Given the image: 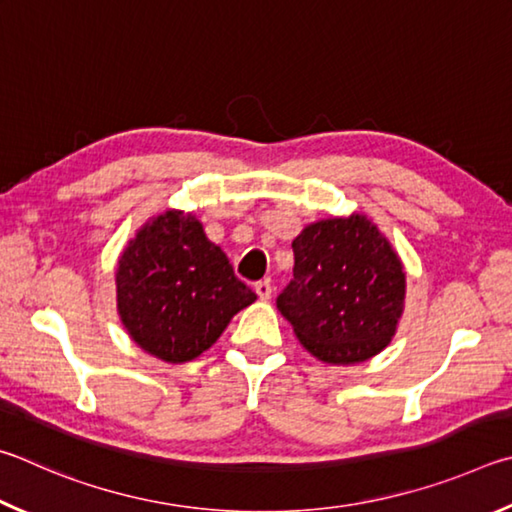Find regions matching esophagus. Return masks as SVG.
I'll return each instance as SVG.
<instances>
[{
  "label": "esophagus",
  "instance_id": "34e87169",
  "mask_svg": "<svg viewBox=\"0 0 512 512\" xmlns=\"http://www.w3.org/2000/svg\"><path fill=\"white\" fill-rule=\"evenodd\" d=\"M254 290H256V294H258V299H263V301H267L272 297V283L270 281H258V283H254Z\"/></svg>",
  "mask_w": 512,
  "mask_h": 512
}]
</instances>
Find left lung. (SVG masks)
<instances>
[{
	"label": "left lung",
	"mask_w": 512,
	"mask_h": 512,
	"mask_svg": "<svg viewBox=\"0 0 512 512\" xmlns=\"http://www.w3.org/2000/svg\"><path fill=\"white\" fill-rule=\"evenodd\" d=\"M294 279L276 306L308 353L326 364H357L396 335L405 310V267L366 218L308 224L292 242Z\"/></svg>",
	"instance_id": "obj_1"
}]
</instances>
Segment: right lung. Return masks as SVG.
I'll return each mask as SVG.
<instances>
[{
	"instance_id": "right-lung-1",
	"label": "right lung",
	"mask_w": 512,
	"mask_h": 512,
	"mask_svg": "<svg viewBox=\"0 0 512 512\" xmlns=\"http://www.w3.org/2000/svg\"><path fill=\"white\" fill-rule=\"evenodd\" d=\"M256 294L193 213L166 211L143 224L116 267V308L143 351L170 364L211 348Z\"/></svg>"
}]
</instances>
